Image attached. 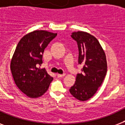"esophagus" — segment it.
I'll list each match as a JSON object with an SVG mask.
<instances>
[{
    "label": "esophagus",
    "mask_w": 125,
    "mask_h": 125,
    "mask_svg": "<svg viewBox=\"0 0 125 125\" xmlns=\"http://www.w3.org/2000/svg\"><path fill=\"white\" fill-rule=\"evenodd\" d=\"M65 75V74H57V76H58V77H59V78H61V77H63Z\"/></svg>",
    "instance_id": "obj_1"
}]
</instances>
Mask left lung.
<instances>
[{
    "mask_svg": "<svg viewBox=\"0 0 125 125\" xmlns=\"http://www.w3.org/2000/svg\"><path fill=\"white\" fill-rule=\"evenodd\" d=\"M71 38L77 43L78 63L83 68L69 91L76 99L85 101L95 95L106 75V58L99 41L89 33L73 32Z\"/></svg>",
    "mask_w": 125,
    "mask_h": 125,
    "instance_id": "obj_1",
    "label": "left lung"
}]
</instances>
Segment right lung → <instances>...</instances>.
Masks as SVG:
<instances>
[{"label": "right lung", "mask_w": 125, "mask_h": 125, "mask_svg": "<svg viewBox=\"0 0 125 125\" xmlns=\"http://www.w3.org/2000/svg\"><path fill=\"white\" fill-rule=\"evenodd\" d=\"M56 33L35 30L23 36L16 47L10 69L18 88L30 98H38L47 91L53 78L41 69L43 54Z\"/></svg>", "instance_id": "obj_1"}]
</instances>
